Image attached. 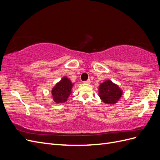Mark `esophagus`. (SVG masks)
Masks as SVG:
<instances>
[{"label": "esophagus", "mask_w": 160, "mask_h": 160, "mask_svg": "<svg viewBox=\"0 0 160 160\" xmlns=\"http://www.w3.org/2000/svg\"><path fill=\"white\" fill-rule=\"evenodd\" d=\"M90 83H91V81H90V79H88V80H87V81H83V83H84V84H89Z\"/></svg>", "instance_id": "34e87169"}]
</instances>
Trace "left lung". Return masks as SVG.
<instances>
[{"mask_svg": "<svg viewBox=\"0 0 160 160\" xmlns=\"http://www.w3.org/2000/svg\"><path fill=\"white\" fill-rule=\"evenodd\" d=\"M122 91L117 85L112 83L110 80H107L99 85V95L105 103H116L122 97Z\"/></svg>", "mask_w": 160, "mask_h": 160, "instance_id": "obj_1", "label": "left lung"}]
</instances>
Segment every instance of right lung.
<instances>
[{"mask_svg": "<svg viewBox=\"0 0 160 160\" xmlns=\"http://www.w3.org/2000/svg\"><path fill=\"white\" fill-rule=\"evenodd\" d=\"M72 87V84L71 81L64 77L52 89V99L55 102L62 103L67 101L71 93Z\"/></svg>", "mask_w": 160, "mask_h": 160, "instance_id": "right-lung-1", "label": "right lung"}]
</instances>
